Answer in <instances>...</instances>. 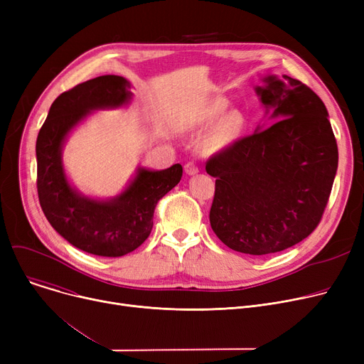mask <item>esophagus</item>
Returning <instances> with one entry per match:
<instances>
[{
  "label": "esophagus",
  "mask_w": 364,
  "mask_h": 364,
  "mask_svg": "<svg viewBox=\"0 0 364 364\" xmlns=\"http://www.w3.org/2000/svg\"><path fill=\"white\" fill-rule=\"evenodd\" d=\"M184 171H186L187 176H195V174H198V172H199V168H198L196 164L188 162V164L184 165Z\"/></svg>",
  "instance_id": "1"
}]
</instances>
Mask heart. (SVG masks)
I'll list each match as a JSON object with an SVG mask.
<instances>
[{
	"mask_svg": "<svg viewBox=\"0 0 364 364\" xmlns=\"http://www.w3.org/2000/svg\"><path fill=\"white\" fill-rule=\"evenodd\" d=\"M225 112H227V103L223 102V100L215 102L211 106V109L208 110V114H206V118H205V124L206 125H211V127H215L217 124H220L223 121V118L225 117ZM240 124H242V119H240V117H239L237 113L228 114V117L224 119L223 127L220 129V139L223 141L227 140L228 137L232 136V134H235L237 131Z\"/></svg>",
	"mask_w": 364,
	"mask_h": 364,
	"instance_id": "1",
	"label": "heart"
}]
</instances>
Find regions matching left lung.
<instances>
[{
	"label": "left lung",
	"mask_w": 364,
	"mask_h": 364,
	"mask_svg": "<svg viewBox=\"0 0 364 364\" xmlns=\"http://www.w3.org/2000/svg\"><path fill=\"white\" fill-rule=\"evenodd\" d=\"M255 92L270 127L206 164L215 178L209 221L230 250L267 255L313 233L331 196L338 146L318 95L298 80L267 75Z\"/></svg>",
	"instance_id": "1"
}]
</instances>
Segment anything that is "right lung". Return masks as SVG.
<instances>
[{
    "mask_svg": "<svg viewBox=\"0 0 364 364\" xmlns=\"http://www.w3.org/2000/svg\"><path fill=\"white\" fill-rule=\"evenodd\" d=\"M131 82L105 75L57 97L36 139V187L43 211L54 230L78 250L99 257H122L149 237L156 203L183 176L180 164L155 171L139 166L119 195L91 198L73 187L63 165L69 134L95 110L131 103Z\"/></svg>",
    "mask_w": 364,
    "mask_h": 364,
    "instance_id": "1",
    "label": "right lung"
}]
</instances>
